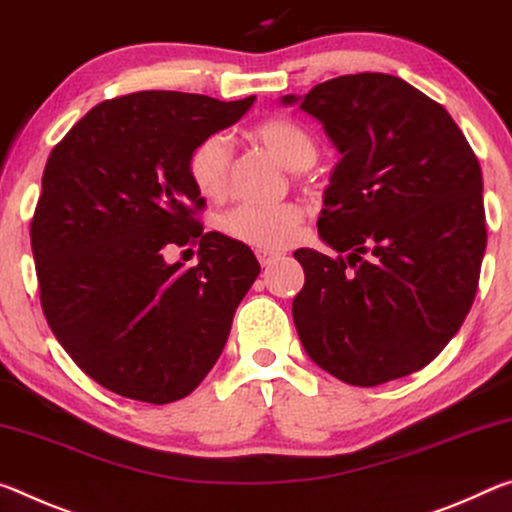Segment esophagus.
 I'll return each instance as SVG.
<instances>
[{
  "instance_id": "34e87169",
  "label": "esophagus",
  "mask_w": 512,
  "mask_h": 512,
  "mask_svg": "<svg viewBox=\"0 0 512 512\" xmlns=\"http://www.w3.org/2000/svg\"><path fill=\"white\" fill-rule=\"evenodd\" d=\"M254 254H256V258H258V263H261L263 267L270 265L272 261H276V258L281 256L279 251H274V249H261V247H258V249L254 251Z\"/></svg>"
}]
</instances>
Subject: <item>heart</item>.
<instances>
[{
  "instance_id": "heart-1",
  "label": "heart",
  "mask_w": 512,
  "mask_h": 512,
  "mask_svg": "<svg viewBox=\"0 0 512 512\" xmlns=\"http://www.w3.org/2000/svg\"><path fill=\"white\" fill-rule=\"evenodd\" d=\"M251 138L263 145L290 170H306L317 158V140L304 124L290 117H270L251 129ZM192 186L204 199H222L229 186L231 147L220 133L206 136L190 149L186 163ZM304 222L299 204H240L222 215L220 229L226 236L261 249L288 247Z\"/></svg>"
}]
</instances>
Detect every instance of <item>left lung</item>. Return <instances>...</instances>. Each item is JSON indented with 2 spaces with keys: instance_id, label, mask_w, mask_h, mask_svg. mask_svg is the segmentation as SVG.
I'll return each mask as SVG.
<instances>
[{
  "instance_id": "8db88e82",
  "label": "left lung",
  "mask_w": 512,
  "mask_h": 512,
  "mask_svg": "<svg viewBox=\"0 0 512 512\" xmlns=\"http://www.w3.org/2000/svg\"><path fill=\"white\" fill-rule=\"evenodd\" d=\"M281 102L317 117L342 154L317 220L338 256L295 251L301 345L360 388L422 370L479 288L488 231L472 147L445 108L392 74H345Z\"/></svg>"
}]
</instances>
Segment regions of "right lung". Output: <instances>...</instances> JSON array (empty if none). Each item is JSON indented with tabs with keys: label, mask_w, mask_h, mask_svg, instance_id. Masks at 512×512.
Here are the masks:
<instances>
[{
	"label": "right lung",
	"mask_w": 512,
	"mask_h": 512,
	"mask_svg": "<svg viewBox=\"0 0 512 512\" xmlns=\"http://www.w3.org/2000/svg\"><path fill=\"white\" fill-rule=\"evenodd\" d=\"M256 97L145 90L88 111L47 158L31 249L47 324L92 381L170 404L213 370L256 281L254 251L204 233L186 163L199 140L236 124ZM199 244L195 268L163 248Z\"/></svg>",
	"instance_id": "add662e5"
}]
</instances>
